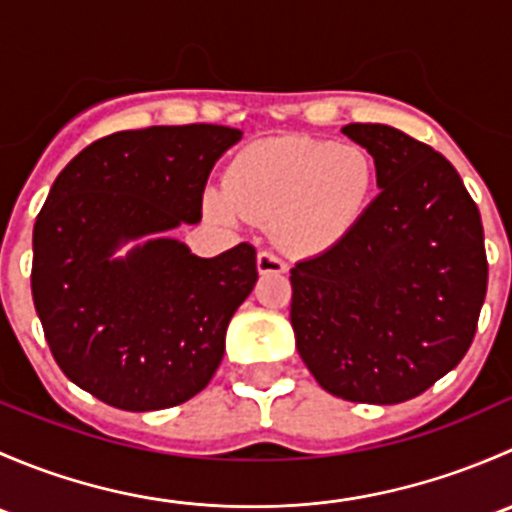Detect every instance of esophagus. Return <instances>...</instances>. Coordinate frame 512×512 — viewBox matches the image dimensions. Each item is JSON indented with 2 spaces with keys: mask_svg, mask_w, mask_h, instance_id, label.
<instances>
[{
  "mask_svg": "<svg viewBox=\"0 0 512 512\" xmlns=\"http://www.w3.org/2000/svg\"><path fill=\"white\" fill-rule=\"evenodd\" d=\"M257 270H260V275H282V272H287V262L275 252L262 250L257 255Z\"/></svg>",
  "mask_w": 512,
  "mask_h": 512,
  "instance_id": "esophagus-1",
  "label": "esophagus"
}]
</instances>
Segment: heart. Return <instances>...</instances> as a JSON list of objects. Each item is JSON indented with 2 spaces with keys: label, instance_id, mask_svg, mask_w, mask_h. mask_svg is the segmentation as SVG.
Wrapping results in <instances>:
<instances>
[{
  "label": "heart",
  "instance_id": "b5f03b06",
  "mask_svg": "<svg viewBox=\"0 0 512 512\" xmlns=\"http://www.w3.org/2000/svg\"><path fill=\"white\" fill-rule=\"evenodd\" d=\"M376 170L359 146L280 138L245 148L225 173V188L205 198L213 218L275 225L294 255H319L359 225L374 195Z\"/></svg>",
  "mask_w": 512,
  "mask_h": 512
}]
</instances>
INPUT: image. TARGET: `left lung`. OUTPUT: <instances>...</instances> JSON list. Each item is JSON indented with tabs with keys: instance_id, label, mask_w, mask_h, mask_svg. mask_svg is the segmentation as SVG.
<instances>
[{
	"instance_id": "8db88e82",
	"label": "left lung",
	"mask_w": 512,
	"mask_h": 512,
	"mask_svg": "<svg viewBox=\"0 0 512 512\" xmlns=\"http://www.w3.org/2000/svg\"><path fill=\"white\" fill-rule=\"evenodd\" d=\"M371 153L376 185L359 225L289 270L297 352L324 391L401 404L456 369L488 287L483 223L461 175L384 123L342 128Z\"/></svg>"
}]
</instances>
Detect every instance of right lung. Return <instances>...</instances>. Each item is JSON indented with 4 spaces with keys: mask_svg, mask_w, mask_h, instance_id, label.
Returning a JSON list of instances; mask_svg holds the SVG:
<instances>
[{
    "mask_svg": "<svg viewBox=\"0 0 512 512\" xmlns=\"http://www.w3.org/2000/svg\"><path fill=\"white\" fill-rule=\"evenodd\" d=\"M242 131L213 123L111 133L54 180L34 225L32 294L56 364L123 411L185 404L210 384L232 314L257 282V252L218 257L156 237L203 218L208 175Z\"/></svg>",
    "mask_w": 512,
    "mask_h": 512,
    "instance_id": "add662e5",
    "label": "right lung"
}]
</instances>
